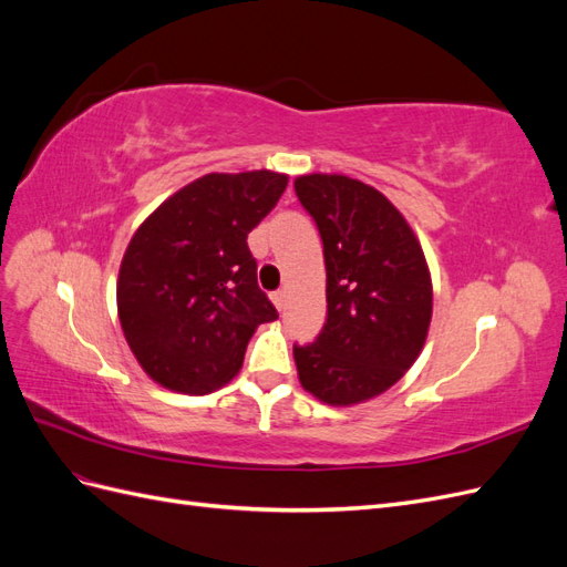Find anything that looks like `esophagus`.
I'll return each instance as SVG.
<instances>
[{
    "label": "esophagus",
    "mask_w": 567,
    "mask_h": 567,
    "mask_svg": "<svg viewBox=\"0 0 567 567\" xmlns=\"http://www.w3.org/2000/svg\"><path fill=\"white\" fill-rule=\"evenodd\" d=\"M271 302L277 305V310H284V305H286V290H274V293H271Z\"/></svg>",
    "instance_id": "34e87169"
}]
</instances>
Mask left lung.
Segmentation results:
<instances>
[{
    "label": "left lung",
    "mask_w": 567,
    "mask_h": 567,
    "mask_svg": "<svg viewBox=\"0 0 567 567\" xmlns=\"http://www.w3.org/2000/svg\"><path fill=\"white\" fill-rule=\"evenodd\" d=\"M296 194L326 262V321L315 342L293 346L300 383L326 404L364 402L416 362L433 315L431 274L414 231L373 186L307 175Z\"/></svg>",
    "instance_id": "8db88e82"
}]
</instances>
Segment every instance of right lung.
<instances>
[{
	"mask_svg": "<svg viewBox=\"0 0 567 567\" xmlns=\"http://www.w3.org/2000/svg\"><path fill=\"white\" fill-rule=\"evenodd\" d=\"M286 175H205L136 229L120 265L117 315L134 357L161 385L205 394L229 383L248 340L279 319L257 286L248 234L279 203Z\"/></svg>",
	"mask_w": 567,
	"mask_h": 567,
	"instance_id": "1",
	"label": "right lung"
}]
</instances>
